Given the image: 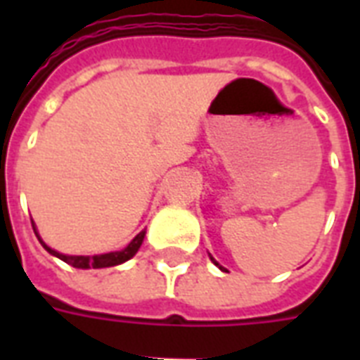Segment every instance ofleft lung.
<instances>
[{"label": "left lung", "mask_w": 360, "mask_h": 360, "mask_svg": "<svg viewBox=\"0 0 360 360\" xmlns=\"http://www.w3.org/2000/svg\"><path fill=\"white\" fill-rule=\"evenodd\" d=\"M209 257H211V262H213V263H214V265H217V267H219V269H220V271H226V269H224V267H222V265H220V263H219V262H217V259H214V257H213V256H211V254H209Z\"/></svg>", "instance_id": "1"}]
</instances>
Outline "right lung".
I'll return each instance as SVG.
<instances>
[{
	"instance_id": "right-lung-1",
	"label": "right lung",
	"mask_w": 360,
	"mask_h": 360,
	"mask_svg": "<svg viewBox=\"0 0 360 360\" xmlns=\"http://www.w3.org/2000/svg\"><path fill=\"white\" fill-rule=\"evenodd\" d=\"M33 224V231H35L37 239L41 240V245L44 246V250L50 252L52 256L59 257L61 262L69 263L76 269H104V267H114V265H121V263L129 262L130 257L134 256L136 252L140 250L141 243H143V237H146V231H140L134 239L130 240L129 245L124 246L123 250H115V252H106V254H95V256H69V254H61V252L53 250L52 246H48L44 240L41 239L39 231L35 228V222Z\"/></svg>"
}]
</instances>
